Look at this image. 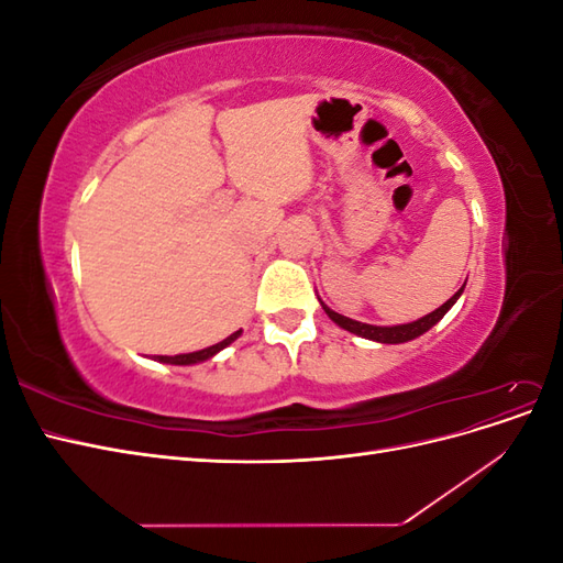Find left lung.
<instances>
[{"label":"left lung","instance_id":"8db88e82","mask_svg":"<svg viewBox=\"0 0 563 563\" xmlns=\"http://www.w3.org/2000/svg\"><path fill=\"white\" fill-rule=\"evenodd\" d=\"M463 288H465V284L460 286L457 294H453V296H451L444 305H441V308H437L434 312L424 314V317H420V319H416V321H411V323H399V327H371V323L354 321V319H350V317H343V314L333 312V310L327 308V305H323V302H321V308H323V312H327V314L338 323L340 329H345V331H350V333H354V335L368 338V340H376V343L397 345V343H408V340H413V338L422 335L424 331H430V329L434 327V323L453 308V302L460 298V294H463Z\"/></svg>","mask_w":563,"mask_h":563}]
</instances>
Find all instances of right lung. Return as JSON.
<instances>
[{"label": "right lung", "mask_w": 563, "mask_h": 563, "mask_svg": "<svg viewBox=\"0 0 563 563\" xmlns=\"http://www.w3.org/2000/svg\"><path fill=\"white\" fill-rule=\"evenodd\" d=\"M242 335V329L240 331H234L232 335H228L225 340H220V343H216V345H211V347H203V350H199V352H187V354H174V356H166V354H157L155 360L157 362H162V364H176V366H190V364H199V362H207V360H211L213 354H218L220 350H225L230 343H234L236 338Z\"/></svg>", "instance_id": "1"}]
</instances>
